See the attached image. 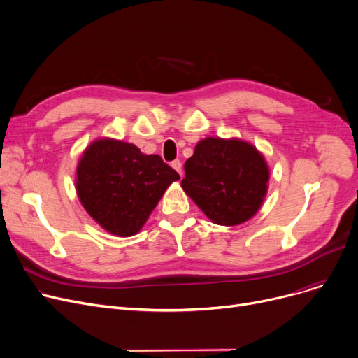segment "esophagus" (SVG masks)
I'll return each mask as SVG.
<instances>
[{"mask_svg": "<svg viewBox=\"0 0 358 358\" xmlns=\"http://www.w3.org/2000/svg\"><path fill=\"white\" fill-rule=\"evenodd\" d=\"M171 166H173L177 173L180 174V176H182V165H181V162L178 161V159H176V161H173V164H171Z\"/></svg>", "mask_w": 358, "mask_h": 358, "instance_id": "1", "label": "esophagus"}]
</instances>
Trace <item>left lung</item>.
<instances>
[{"label":"left lung","instance_id":"left-lung-1","mask_svg":"<svg viewBox=\"0 0 358 358\" xmlns=\"http://www.w3.org/2000/svg\"><path fill=\"white\" fill-rule=\"evenodd\" d=\"M182 190L217 225H240L260 209L269 168L263 155L240 138L206 137L184 164Z\"/></svg>","mask_w":358,"mask_h":358}]
</instances>
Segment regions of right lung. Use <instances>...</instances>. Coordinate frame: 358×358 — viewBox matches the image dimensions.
<instances>
[{"mask_svg":"<svg viewBox=\"0 0 358 358\" xmlns=\"http://www.w3.org/2000/svg\"><path fill=\"white\" fill-rule=\"evenodd\" d=\"M180 176L159 155L99 138L83 152L76 169V190L86 212L103 229L131 237L142 229L171 182Z\"/></svg>","mask_w":358,"mask_h":358,"instance_id":"add662e5","label":"right lung"}]
</instances>
